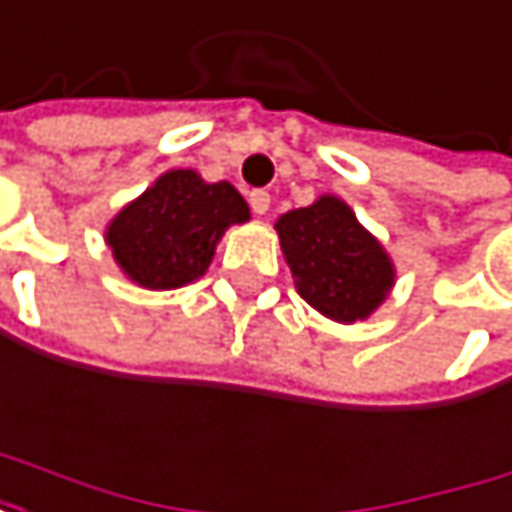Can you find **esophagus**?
<instances>
[{
    "instance_id": "34e87169",
    "label": "esophagus",
    "mask_w": 512,
    "mask_h": 512,
    "mask_svg": "<svg viewBox=\"0 0 512 512\" xmlns=\"http://www.w3.org/2000/svg\"><path fill=\"white\" fill-rule=\"evenodd\" d=\"M250 208H253V214H268L271 196L265 193V189H253V193H250Z\"/></svg>"
}]
</instances>
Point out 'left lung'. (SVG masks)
<instances>
[{
	"label": "left lung",
	"mask_w": 512,
	"mask_h": 512,
	"mask_svg": "<svg viewBox=\"0 0 512 512\" xmlns=\"http://www.w3.org/2000/svg\"><path fill=\"white\" fill-rule=\"evenodd\" d=\"M298 295L335 323L371 316L395 283L383 244L356 220L347 202L319 196L274 223Z\"/></svg>",
	"instance_id": "obj_1"
}]
</instances>
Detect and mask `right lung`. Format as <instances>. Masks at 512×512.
<instances>
[{"instance_id": "obj_1", "label": "right lung", "mask_w": 512, "mask_h": 512, "mask_svg": "<svg viewBox=\"0 0 512 512\" xmlns=\"http://www.w3.org/2000/svg\"><path fill=\"white\" fill-rule=\"evenodd\" d=\"M247 220L250 208L232 183H205L193 168H174L111 220L105 241L132 283L177 289L199 280L223 232Z\"/></svg>"}]
</instances>
